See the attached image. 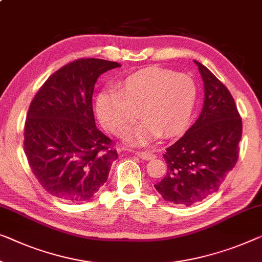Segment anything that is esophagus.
<instances>
[{
	"instance_id": "esophagus-1",
	"label": "esophagus",
	"mask_w": 262,
	"mask_h": 262,
	"mask_svg": "<svg viewBox=\"0 0 262 262\" xmlns=\"http://www.w3.org/2000/svg\"><path fill=\"white\" fill-rule=\"evenodd\" d=\"M135 155L139 156V158L143 159V160H151V159L155 158V156L151 153H149V151H144V150L135 151Z\"/></svg>"
}]
</instances>
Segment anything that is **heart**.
<instances>
[{
	"mask_svg": "<svg viewBox=\"0 0 262 262\" xmlns=\"http://www.w3.org/2000/svg\"><path fill=\"white\" fill-rule=\"evenodd\" d=\"M198 88L192 76L150 67L139 70L118 84V91H103L96 97V114L104 127L122 136L140 114L144 119L130 136L147 143L161 134L179 135L188 126L196 102Z\"/></svg>",
	"mask_w": 262,
	"mask_h": 262,
	"instance_id": "b5f03b06",
	"label": "heart"
}]
</instances>
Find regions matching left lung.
Listing matches in <instances>:
<instances>
[{
	"instance_id": "8db88e82",
	"label": "left lung",
	"mask_w": 262,
	"mask_h": 262,
	"mask_svg": "<svg viewBox=\"0 0 262 262\" xmlns=\"http://www.w3.org/2000/svg\"><path fill=\"white\" fill-rule=\"evenodd\" d=\"M205 83L199 119L167 148V173L154 185L166 201L192 206L220 188L239 158L243 121L227 87L195 61Z\"/></svg>"
}]
</instances>
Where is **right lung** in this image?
<instances>
[{"label":"right lung","mask_w":262,"mask_h":262,"mask_svg":"<svg viewBox=\"0 0 262 262\" xmlns=\"http://www.w3.org/2000/svg\"><path fill=\"white\" fill-rule=\"evenodd\" d=\"M118 67V62L77 58L35 94L25 123V153L35 178L53 196L87 201L107 181L118 151L96 128L93 93L101 74Z\"/></svg>","instance_id":"add662e5"}]
</instances>
